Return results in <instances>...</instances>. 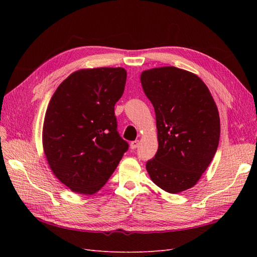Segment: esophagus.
<instances>
[{
  "label": "esophagus",
  "instance_id": "obj_1",
  "mask_svg": "<svg viewBox=\"0 0 257 257\" xmlns=\"http://www.w3.org/2000/svg\"><path fill=\"white\" fill-rule=\"evenodd\" d=\"M138 146H139V142H138V141H134V142H132V143H131V149L135 150Z\"/></svg>",
  "mask_w": 257,
  "mask_h": 257
}]
</instances>
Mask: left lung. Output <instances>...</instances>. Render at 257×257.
I'll return each mask as SVG.
<instances>
[{"instance_id": "obj_1", "label": "left lung", "mask_w": 257, "mask_h": 257, "mask_svg": "<svg viewBox=\"0 0 257 257\" xmlns=\"http://www.w3.org/2000/svg\"><path fill=\"white\" fill-rule=\"evenodd\" d=\"M141 81L157 118L159 148L146 168L168 193L195 185L212 161L220 141V116L207 85L175 66L148 69Z\"/></svg>"}]
</instances>
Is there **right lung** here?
I'll return each instance as SVG.
<instances>
[{
	"label": "right lung",
	"mask_w": 257,
	"mask_h": 257,
	"mask_svg": "<svg viewBox=\"0 0 257 257\" xmlns=\"http://www.w3.org/2000/svg\"><path fill=\"white\" fill-rule=\"evenodd\" d=\"M125 82L122 67L80 69L69 75L50 99L43 127L44 151L52 173L74 192L96 193L128 149L114 115Z\"/></svg>",
	"instance_id": "1"
}]
</instances>
